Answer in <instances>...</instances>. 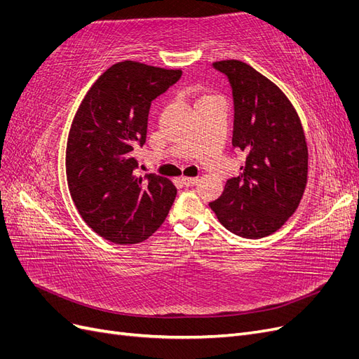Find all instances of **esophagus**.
Listing matches in <instances>:
<instances>
[{"instance_id":"esophagus-1","label":"esophagus","mask_w":359,"mask_h":359,"mask_svg":"<svg viewBox=\"0 0 359 359\" xmlns=\"http://www.w3.org/2000/svg\"><path fill=\"white\" fill-rule=\"evenodd\" d=\"M182 182L186 184L187 187H193V186H196V184L199 182V178H191V177H184L182 178Z\"/></svg>"}]
</instances>
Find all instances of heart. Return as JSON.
<instances>
[{
  "mask_svg": "<svg viewBox=\"0 0 359 359\" xmlns=\"http://www.w3.org/2000/svg\"><path fill=\"white\" fill-rule=\"evenodd\" d=\"M206 97H211V95H206ZM206 97H203V99H206Z\"/></svg>",
  "mask_w": 359,
  "mask_h": 359,
  "instance_id": "obj_1",
  "label": "heart"
}]
</instances>
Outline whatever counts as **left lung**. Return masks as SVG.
Segmentation results:
<instances>
[{
  "mask_svg": "<svg viewBox=\"0 0 359 359\" xmlns=\"http://www.w3.org/2000/svg\"><path fill=\"white\" fill-rule=\"evenodd\" d=\"M232 86V145L247 154L238 177L210 202L227 231L257 240L297 211L307 186L309 148L295 107L278 86L240 60L212 64Z\"/></svg>",
  "mask_w": 359,
  "mask_h": 359,
  "instance_id": "8db88e82",
  "label": "left lung"
}]
</instances>
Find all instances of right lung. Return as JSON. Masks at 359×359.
Returning <instances> with one entry per match:
<instances>
[{"instance_id": "obj_1", "label": "right lung", "mask_w": 359, "mask_h": 359, "mask_svg": "<svg viewBox=\"0 0 359 359\" xmlns=\"http://www.w3.org/2000/svg\"><path fill=\"white\" fill-rule=\"evenodd\" d=\"M181 74L144 62H116L94 82L73 118L66 151L69 190L85 223L104 240H148L175 201L170 180L136 175L133 148L147 140L151 102Z\"/></svg>"}]
</instances>
